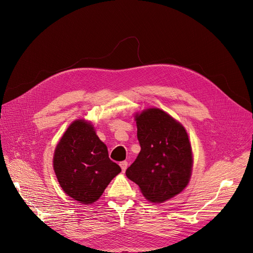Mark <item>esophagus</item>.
Instances as JSON below:
<instances>
[{
    "label": "esophagus",
    "instance_id": "obj_1",
    "mask_svg": "<svg viewBox=\"0 0 253 253\" xmlns=\"http://www.w3.org/2000/svg\"><path fill=\"white\" fill-rule=\"evenodd\" d=\"M120 166H121V169H122V171H123V172H125V170L127 169L128 163H127L126 161H123V162H121V163H120Z\"/></svg>",
    "mask_w": 253,
    "mask_h": 253
}]
</instances>
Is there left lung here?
Segmentation results:
<instances>
[{"label": "left lung", "mask_w": 253, "mask_h": 253, "mask_svg": "<svg viewBox=\"0 0 253 253\" xmlns=\"http://www.w3.org/2000/svg\"><path fill=\"white\" fill-rule=\"evenodd\" d=\"M140 152L126 170L148 201L163 203L190 182L193 151L183 125L168 113L149 108L135 113Z\"/></svg>", "instance_id": "8db88e82"}]
</instances>
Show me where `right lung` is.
Listing matches in <instances>:
<instances>
[{"instance_id": "1", "label": "right lung", "mask_w": 253, "mask_h": 253, "mask_svg": "<svg viewBox=\"0 0 253 253\" xmlns=\"http://www.w3.org/2000/svg\"><path fill=\"white\" fill-rule=\"evenodd\" d=\"M53 169L62 191L84 205L96 202L121 168L109 158L92 122L77 119L65 130L53 155Z\"/></svg>"}]
</instances>
